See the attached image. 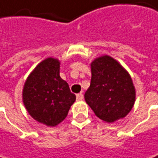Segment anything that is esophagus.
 Segmentation results:
<instances>
[{"label":"esophagus","mask_w":158,"mask_h":158,"mask_svg":"<svg viewBox=\"0 0 158 158\" xmlns=\"http://www.w3.org/2000/svg\"><path fill=\"white\" fill-rule=\"evenodd\" d=\"M77 99L78 101L82 100V99H83V94H82V93H80V94H77Z\"/></svg>","instance_id":"esophagus-1"}]
</instances>
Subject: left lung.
Listing matches in <instances>:
<instances>
[{
    "mask_svg": "<svg viewBox=\"0 0 158 158\" xmlns=\"http://www.w3.org/2000/svg\"><path fill=\"white\" fill-rule=\"evenodd\" d=\"M91 84L84 94L94 114L107 123L125 118L132 110L136 90L129 73L118 61L102 55L91 63Z\"/></svg>",
    "mask_w": 158,
    "mask_h": 158,
    "instance_id": "left-lung-1",
    "label": "left lung"
}]
</instances>
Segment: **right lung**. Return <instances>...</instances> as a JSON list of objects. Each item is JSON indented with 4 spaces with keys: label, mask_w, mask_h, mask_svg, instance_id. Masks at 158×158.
Returning <instances> with one entry per match:
<instances>
[{
    "label": "right lung",
    "mask_w": 158,
    "mask_h": 158,
    "mask_svg": "<svg viewBox=\"0 0 158 158\" xmlns=\"http://www.w3.org/2000/svg\"><path fill=\"white\" fill-rule=\"evenodd\" d=\"M60 61L47 58L33 69L24 83L22 101L28 113L47 127H56L76 101L68 83L60 77Z\"/></svg>",
    "instance_id": "right-lung-1"
}]
</instances>
